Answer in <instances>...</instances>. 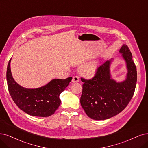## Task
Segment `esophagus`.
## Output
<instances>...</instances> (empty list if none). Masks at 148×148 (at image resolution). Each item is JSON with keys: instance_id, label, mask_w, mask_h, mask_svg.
I'll use <instances>...</instances> for the list:
<instances>
[{"instance_id": "34e87169", "label": "esophagus", "mask_w": 148, "mask_h": 148, "mask_svg": "<svg viewBox=\"0 0 148 148\" xmlns=\"http://www.w3.org/2000/svg\"><path fill=\"white\" fill-rule=\"evenodd\" d=\"M79 82V77L78 76H74V77H73V79H72L73 83H77Z\"/></svg>"}]
</instances>
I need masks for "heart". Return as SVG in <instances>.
<instances>
[{"instance_id":"1","label":"heart","mask_w":148,"mask_h":148,"mask_svg":"<svg viewBox=\"0 0 148 148\" xmlns=\"http://www.w3.org/2000/svg\"><path fill=\"white\" fill-rule=\"evenodd\" d=\"M97 70V64L95 62L86 64L81 69V73L86 77H92Z\"/></svg>"}]
</instances>
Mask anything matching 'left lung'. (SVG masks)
<instances>
[{
	"label": "left lung",
	"mask_w": 148,
	"mask_h": 148,
	"mask_svg": "<svg viewBox=\"0 0 148 148\" xmlns=\"http://www.w3.org/2000/svg\"><path fill=\"white\" fill-rule=\"evenodd\" d=\"M119 52L127 69L125 78L118 82L112 78L110 66L114 58L97 68L91 80L82 79L80 104L87 116L95 120L114 116L126 107L134 95L137 80L136 68L128 46L123 44Z\"/></svg>",
	"instance_id": "8db88e82"
}]
</instances>
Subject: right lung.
Wrapping results in <instances>:
<instances>
[{"mask_svg":"<svg viewBox=\"0 0 148 148\" xmlns=\"http://www.w3.org/2000/svg\"><path fill=\"white\" fill-rule=\"evenodd\" d=\"M7 70V81L10 94L21 110L29 115L48 117L53 114L61 103L60 95L68 86L72 77L52 79L37 88H26L19 85L13 77L10 63Z\"/></svg>","mask_w":148,"mask_h":148,"instance_id":"right-lung-1","label":"right lung"}]
</instances>
